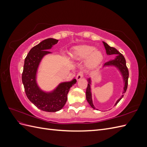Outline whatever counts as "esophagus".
<instances>
[{"label": "esophagus", "mask_w": 147, "mask_h": 147, "mask_svg": "<svg viewBox=\"0 0 147 147\" xmlns=\"http://www.w3.org/2000/svg\"><path fill=\"white\" fill-rule=\"evenodd\" d=\"M83 77V72H78L77 74L76 78H77V80H80Z\"/></svg>", "instance_id": "1"}]
</instances>
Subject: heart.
Masks as SVG:
<instances>
[{
	"mask_svg": "<svg viewBox=\"0 0 147 147\" xmlns=\"http://www.w3.org/2000/svg\"><path fill=\"white\" fill-rule=\"evenodd\" d=\"M71 57L76 60L85 59V66L88 69H94L103 60L102 53L94 47L88 45L76 47L70 54Z\"/></svg>",
	"mask_w": 147,
	"mask_h": 147,
	"instance_id": "1",
	"label": "heart"
}]
</instances>
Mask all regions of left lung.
<instances>
[{
  "label": "left lung",
  "mask_w": 147,
  "mask_h": 147,
  "mask_svg": "<svg viewBox=\"0 0 147 147\" xmlns=\"http://www.w3.org/2000/svg\"><path fill=\"white\" fill-rule=\"evenodd\" d=\"M104 45L105 47V50L107 54L108 55H117L116 57H115V59L113 60H110L109 61L106 62V63L104 64L103 67L105 66H110V65H113L115 67H116L119 70V72H121L122 77L123 78V80H124V88H123V93H125L126 90H127V83H128V78H129V71L128 69L126 66V59L124 58V57L123 56L122 54H121L116 48H115L113 47H110L107 43L103 42ZM88 86L86 88V100L91 105L92 108L95 109V107L93 105L92 103V94H91V79L90 78L88 79ZM124 96L123 94L121 97L117 101L116 103H115V105H116L118 102L120 101L122 99V97Z\"/></svg>",
  "instance_id": "obj_1"
}]
</instances>
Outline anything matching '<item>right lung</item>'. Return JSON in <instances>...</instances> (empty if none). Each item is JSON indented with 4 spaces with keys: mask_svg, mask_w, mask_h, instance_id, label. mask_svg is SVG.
<instances>
[{
    "mask_svg": "<svg viewBox=\"0 0 147 147\" xmlns=\"http://www.w3.org/2000/svg\"><path fill=\"white\" fill-rule=\"evenodd\" d=\"M58 40L47 38L29 51L24 60L22 74L26 94L29 100L39 109L48 112H55L63 109L67 100L70 88L76 83V79L60 83L51 92H45L38 87L36 81V74L40 63L44 56L50 54L48 50L56 44Z\"/></svg>",
    "mask_w": 147,
    "mask_h": 147,
    "instance_id": "obj_1",
    "label": "right lung"
}]
</instances>
